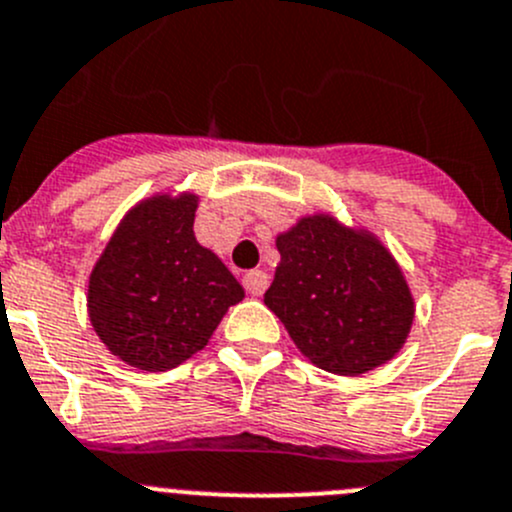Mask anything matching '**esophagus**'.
<instances>
[{
	"label": "esophagus",
	"mask_w": 512,
	"mask_h": 512,
	"mask_svg": "<svg viewBox=\"0 0 512 512\" xmlns=\"http://www.w3.org/2000/svg\"><path fill=\"white\" fill-rule=\"evenodd\" d=\"M242 285H245V290L250 292V295L260 297L262 292L267 290V285H270V277H267L262 270H250L245 272V277H242Z\"/></svg>",
	"instance_id": "obj_1"
}]
</instances>
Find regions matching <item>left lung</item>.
Returning a JSON list of instances; mask_svg holds the SVG:
<instances>
[{
    "instance_id": "1",
    "label": "left lung",
    "mask_w": 512,
    "mask_h": 512,
    "mask_svg": "<svg viewBox=\"0 0 512 512\" xmlns=\"http://www.w3.org/2000/svg\"><path fill=\"white\" fill-rule=\"evenodd\" d=\"M275 245L280 265L265 305L312 365L355 377L403 350L415 297L380 237L312 212L280 232Z\"/></svg>"
}]
</instances>
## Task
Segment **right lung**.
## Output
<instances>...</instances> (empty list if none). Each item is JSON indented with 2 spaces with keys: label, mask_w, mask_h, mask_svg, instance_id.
Here are the masks:
<instances>
[{
  "label": "right lung",
  "mask_w": 512,
  "mask_h": 512,
  "mask_svg": "<svg viewBox=\"0 0 512 512\" xmlns=\"http://www.w3.org/2000/svg\"><path fill=\"white\" fill-rule=\"evenodd\" d=\"M195 192H157L119 220L89 272L87 315L114 357L165 372L210 342L245 297L225 262L195 237Z\"/></svg>",
  "instance_id": "obj_1"
}]
</instances>
